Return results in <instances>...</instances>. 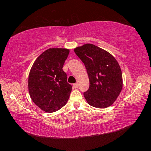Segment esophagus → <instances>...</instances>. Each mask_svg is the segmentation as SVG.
<instances>
[{"label": "esophagus", "mask_w": 151, "mask_h": 151, "mask_svg": "<svg viewBox=\"0 0 151 151\" xmlns=\"http://www.w3.org/2000/svg\"><path fill=\"white\" fill-rule=\"evenodd\" d=\"M78 86V83L73 84V87L75 88H77Z\"/></svg>", "instance_id": "obj_1"}]
</instances>
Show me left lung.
<instances>
[{
	"instance_id": "8db88e82",
	"label": "left lung",
	"mask_w": 151,
	"mask_h": 151,
	"mask_svg": "<svg viewBox=\"0 0 151 151\" xmlns=\"http://www.w3.org/2000/svg\"><path fill=\"white\" fill-rule=\"evenodd\" d=\"M85 64L89 88L84 96L91 106L104 109L112 105L121 93L122 76L118 62L107 51L92 44L75 48Z\"/></svg>"
}]
</instances>
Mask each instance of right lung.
Listing matches in <instances>:
<instances>
[{
    "instance_id": "obj_1",
    "label": "right lung",
    "mask_w": 151,
    "mask_h": 151,
    "mask_svg": "<svg viewBox=\"0 0 151 151\" xmlns=\"http://www.w3.org/2000/svg\"><path fill=\"white\" fill-rule=\"evenodd\" d=\"M69 54L66 48H49L43 52L30 69L29 91L36 105L47 112H53L66 104L72 86L67 83L63 66Z\"/></svg>"
}]
</instances>
